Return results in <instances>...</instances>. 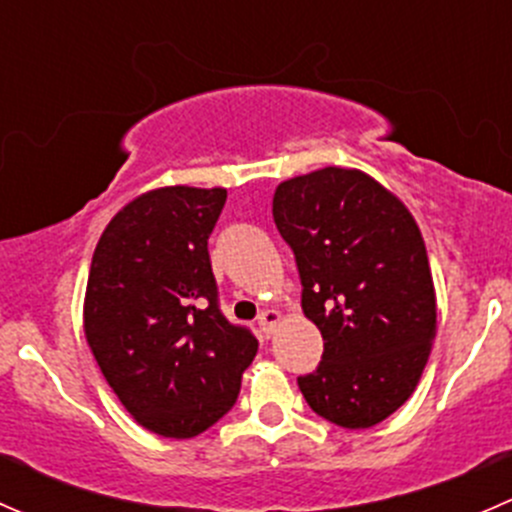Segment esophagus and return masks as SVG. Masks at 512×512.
Listing matches in <instances>:
<instances>
[{
	"label": "esophagus",
	"mask_w": 512,
	"mask_h": 512,
	"mask_svg": "<svg viewBox=\"0 0 512 512\" xmlns=\"http://www.w3.org/2000/svg\"><path fill=\"white\" fill-rule=\"evenodd\" d=\"M280 319H282V314L277 312V309H265V312H262L260 317H257V324H260V332L265 334V337H270V334L277 329V324H280Z\"/></svg>",
	"instance_id": "34e87169"
}]
</instances>
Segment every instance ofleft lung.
Returning a JSON list of instances; mask_svg holds the SVG:
<instances>
[{"instance_id":"left-lung-1","label":"left lung","mask_w":512,"mask_h":512,"mask_svg":"<svg viewBox=\"0 0 512 512\" xmlns=\"http://www.w3.org/2000/svg\"><path fill=\"white\" fill-rule=\"evenodd\" d=\"M272 218L297 260L304 317L324 339L299 391L337 426H376L414 394L436 337L414 215L364 170L327 165L277 185Z\"/></svg>"}]
</instances>
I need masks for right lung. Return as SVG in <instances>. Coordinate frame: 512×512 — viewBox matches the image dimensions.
Instances as JSON below:
<instances>
[{
  "label": "right lung",
  "instance_id": "obj_1",
  "mask_svg": "<svg viewBox=\"0 0 512 512\" xmlns=\"http://www.w3.org/2000/svg\"><path fill=\"white\" fill-rule=\"evenodd\" d=\"M225 200V188L148 190L113 215L91 260L86 342L128 414L163 438L220 421L257 354L218 307L208 237Z\"/></svg>",
  "mask_w": 512,
  "mask_h": 512
}]
</instances>
